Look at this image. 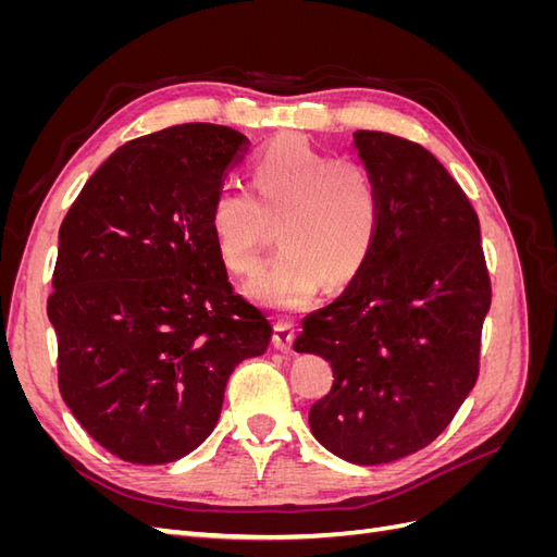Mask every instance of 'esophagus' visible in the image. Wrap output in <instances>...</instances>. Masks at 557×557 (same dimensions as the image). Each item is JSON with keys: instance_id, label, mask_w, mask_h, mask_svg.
<instances>
[{"instance_id": "obj_1", "label": "esophagus", "mask_w": 557, "mask_h": 557, "mask_svg": "<svg viewBox=\"0 0 557 557\" xmlns=\"http://www.w3.org/2000/svg\"><path fill=\"white\" fill-rule=\"evenodd\" d=\"M274 346L278 350H290L295 342V325L290 320H276L274 323Z\"/></svg>"}]
</instances>
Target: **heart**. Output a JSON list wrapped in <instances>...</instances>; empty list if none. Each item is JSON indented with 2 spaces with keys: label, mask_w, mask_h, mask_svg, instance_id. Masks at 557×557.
I'll list each match as a JSON object with an SVG mask.
<instances>
[{
  "label": "heart",
  "mask_w": 557,
  "mask_h": 557,
  "mask_svg": "<svg viewBox=\"0 0 557 557\" xmlns=\"http://www.w3.org/2000/svg\"><path fill=\"white\" fill-rule=\"evenodd\" d=\"M381 225V195L369 166L320 153L285 134L250 164V193L218 190L209 227L218 256L234 274H250L264 248L283 250L250 281L248 293L274 309H301L325 281L346 285L372 258Z\"/></svg>",
  "instance_id": "b5f03b06"
}]
</instances>
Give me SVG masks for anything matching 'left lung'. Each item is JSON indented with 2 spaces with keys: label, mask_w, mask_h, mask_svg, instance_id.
Returning <instances> with one entry per match:
<instances>
[{
  "label": "left lung",
  "mask_w": 557,
  "mask_h": 557,
  "mask_svg": "<svg viewBox=\"0 0 557 557\" xmlns=\"http://www.w3.org/2000/svg\"><path fill=\"white\" fill-rule=\"evenodd\" d=\"M374 174L381 225L372 258L295 342L332 364L309 411L315 440L356 465H383L440 436L476 385L493 288L479 215L428 148L356 132Z\"/></svg>",
  "instance_id": "obj_1"
}]
</instances>
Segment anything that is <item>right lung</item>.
Listing matches in <instances>:
<instances>
[{
    "label": "right lung",
    "mask_w": 557,
    "mask_h": 557,
    "mask_svg": "<svg viewBox=\"0 0 557 557\" xmlns=\"http://www.w3.org/2000/svg\"><path fill=\"white\" fill-rule=\"evenodd\" d=\"M242 132L188 123L132 139L60 225L48 318L58 387L92 440L134 465L174 462L213 432L230 374L272 323L234 293L209 227Z\"/></svg>",
    "instance_id": "1"
}]
</instances>
